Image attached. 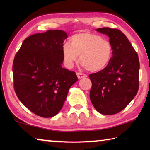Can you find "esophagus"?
Here are the masks:
<instances>
[{
  "label": "esophagus",
  "mask_w": 150,
  "mask_h": 150,
  "mask_svg": "<svg viewBox=\"0 0 150 150\" xmlns=\"http://www.w3.org/2000/svg\"><path fill=\"white\" fill-rule=\"evenodd\" d=\"M77 76L78 79H82V78H85L87 77V75L83 74V73H77Z\"/></svg>",
  "instance_id": "obj_1"
}]
</instances>
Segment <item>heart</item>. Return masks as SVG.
<instances>
[{
    "mask_svg": "<svg viewBox=\"0 0 150 150\" xmlns=\"http://www.w3.org/2000/svg\"><path fill=\"white\" fill-rule=\"evenodd\" d=\"M63 63L68 69H72L79 60L81 65L91 72H98L108 65L112 57V47L108 40L100 35L88 32L73 35L69 43L62 46Z\"/></svg>",
    "mask_w": 150,
    "mask_h": 150,
    "instance_id": "b5f03b06",
    "label": "heart"
}]
</instances>
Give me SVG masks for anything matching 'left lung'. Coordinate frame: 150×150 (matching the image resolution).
Segmentation results:
<instances>
[{"mask_svg": "<svg viewBox=\"0 0 150 150\" xmlns=\"http://www.w3.org/2000/svg\"><path fill=\"white\" fill-rule=\"evenodd\" d=\"M96 31L108 36L112 57L105 69L89 75L92 82L90 99L98 112L104 115H115L126 108L138 93V56L120 30L101 28Z\"/></svg>", "mask_w": 150, "mask_h": 150, "instance_id": "8db88e82", "label": "left lung"}]
</instances>
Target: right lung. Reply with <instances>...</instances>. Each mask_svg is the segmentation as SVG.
<instances>
[{"label":"right lung","instance_id":"1","mask_svg":"<svg viewBox=\"0 0 150 150\" xmlns=\"http://www.w3.org/2000/svg\"><path fill=\"white\" fill-rule=\"evenodd\" d=\"M67 37L61 30L33 34L15 55V92L26 107L41 117L59 113L70 87L78 80L75 72L62 67V46Z\"/></svg>","mask_w":150,"mask_h":150}]
</instances>
